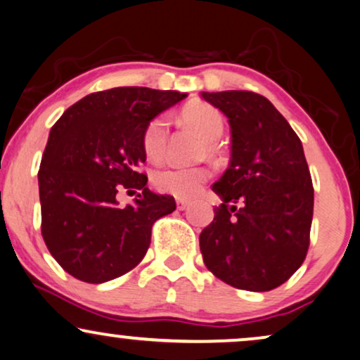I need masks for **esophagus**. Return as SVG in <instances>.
<instances>
[{"label": "esophagus", "mask_w": 360, "mask_h": 360, "mask_svg": "<svg viewBox=\"0 0 360 360\" xmlns=\"http://www.w3.org/2000/svg\"><path fill=\"white\" fill-rule=\"evenodd\" d=\"M189 201H188V199H176V206H177V209H179V211H184V209L186 207H188L189 206Z\"/></svg>", "instance_id": "obj_1"}]
</instances>
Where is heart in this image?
<instances>
[{"instance_id": "b5f03b06", "label": "heart", "mask_w": 360, "mask_h": 360, "mask_svg": "<svg viewBox=\"0 0 360 360\" xmlns=\"http://www.w3.org/2000/svg\"><path fill=\"white\" fill-rule=\"evenodd\" d=\"M184 121L199 131L206 139L207 154H216V139L224 131V121L221 112L207 104H193L183 111ZM169 126L165 116L149 121L143 134V148L148 158L159 159L166 151ZM211 177V171L204 166H167L154 172L153 183L161 193L172 194L176 198H193L201 191L202 184Z\"/></svg>"}]
</instances>
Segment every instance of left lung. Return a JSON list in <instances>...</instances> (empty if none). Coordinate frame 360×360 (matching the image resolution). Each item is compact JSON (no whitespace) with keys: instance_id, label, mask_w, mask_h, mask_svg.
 <instances>
[{"instance_id":"1","label":"left lung","mask_w":360,"mask_h":360,"mask_svg":"<svg viewBox=\"0 0 360 360\" xmlns=\"http://www.w3.org/2000/svg\"><path fill=\"white\" fill-rule=\"evenodd\" d=\"M231 126V162L212 189L222 199L199 236L204 264L233 288L264 292L301 267L314 188L302 143L269 99L252 91L202 93Z\"/></svg>"}]
</instances>
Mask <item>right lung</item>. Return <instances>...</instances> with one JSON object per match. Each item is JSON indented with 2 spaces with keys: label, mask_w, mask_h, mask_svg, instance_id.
<instances>
[{
  "label": "right lung",
  "mask_w": 360,
  "mask_h": 360,
  "mask_svg": "<svg viewBox=\"0 0 360 360\" xmlns=\"http://www.w3.org/2000/svg\"><path fill=\"white\" fill-rule=\"evenodd\" d=\"M188 94L124 86L88 94L49 133L38 172L41 234L59 266L101 284L146 256L153 224L176 209L172 195L146 186L143 134L149 121ZM138 192L120 208L117 190Z\"/></svg>",
  "instance_id": "add662e5"
}]
</instances>
